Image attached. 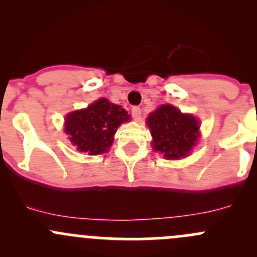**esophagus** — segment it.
Listing matches in <instances>:
<instances>
[{
  "label": "esophagus",
  "instance_id": "esophagus-1",
  "mask_svg": "<svg viewBox=\"0 0 257 257\" xmlns=\"http://www.w3.org/2000/svg\"><path fill=\"white\" fill-rule=\"evenodd\" d=\"M141 114H142V110L139 107H133L132 108V115L134 116L136 119H139L141 118Z\"/></svg>",
  "mask_w": 257,
  "mask_h": 257
}]
</instances>
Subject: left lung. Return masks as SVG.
<instances>
[{
  "label": "left lung",
  "mask_w": 257,
  "mask_h": 257,
  "mask_svg": "<svg viewBox=\"0 0 257 257\" xmlns=\"http://www.w3.org/2000/svg\"><path fill=\"white\" fill-rule=\"evenodd\" d=\"M147 124L153 137V148L167 159L186 157L199 137V121L170 104L150 113Z\"/></svg>",
  "instance_id": "1"
}]
</instances>
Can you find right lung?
<instances>
[{
  "mask_svg": "<svg viewBox=\"0 0 257 257\" xmlns=\"http://www.w3.org/2000/svg\"><path fill=\"white\" fill-rule=\"evenodd\" d=\"M126 120L129 115L124 108L100 98L85 109L68 114L64 131L79 152L97 155L109 150L114 133Z\"/></svg>",
  "mask_w": 257,
  "mask_h": 257,
  "instance_id": "add662e5",
  "label": "right lung"
}]
</instances>
